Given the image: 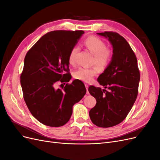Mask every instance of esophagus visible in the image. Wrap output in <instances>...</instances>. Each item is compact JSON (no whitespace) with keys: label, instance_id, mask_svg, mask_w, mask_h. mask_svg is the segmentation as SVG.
Returning a JSON list of instances; mask_svg holds the SVG:
<instances>
[{"label":"esophagus","instance_id":"obj_1","mask_svg":"<svg viewBox=\"0 0 160 160\" xmlns=\"http://www.w3.org/2000/svg\"><path fill=\"white\" fill-rule=\"evenodd\" d=\"M85 88L87 89V94H89V91H88V88H89V85L88 84H85Z\"/></svg>","mask_w":160,"mask_h":160}]
</instances>
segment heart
Listing matches in <instances>:
<instances>
[{
	"instance_id": "b5f03b06",
	"label": "heart",
	"mask_w": 160,
	"mask_h": 160,
	"mask_svg": "<svg viewBox=\"0 0 160 160\" xmlns=\"http://www.w3.org/2000/svg\"><path fill=\"white\" fill-rule=\"evenodd\" d=\"M83 44L94 55L93 64L97 67L95 66L89 68L80 67L74 72L73 76L76 79L89 83L98 74L99 71L98 66L100 69H105L109 65L112 57V52L108 49L105 42L103 40L95 36H90L85 38ZM78 51V47H74L72 48L68 57L69 64L74 65L75 63L76 56Z\"/></svg>"
}]
</instances>
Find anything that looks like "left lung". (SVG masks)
<instances>
[{"instance_id": "obj_1", "label": "left lung", "mask_w": 160, "mask_h": 160, "mask_svg": "<svg viewBox=\"0 0 160 160\" xmlns=\"http://www.w3.org/2000/svg\"><path fill=\"white\" fill-rule=\"evenodd\" d=\"M108 38L113 47L109 65L98 79L104 89L91 85L88 90L97 103L89 111L95 125L110 128L122 122L137 99L140 73L136 56L129 43L118 33H98Z\"/></svg>"}]
</instances>
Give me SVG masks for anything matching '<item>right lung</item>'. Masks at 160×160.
Listing matches in <instances>:
<instances>
[{
    "label": "right lung",
    "mask_w": 160,
    "mask_h": 160,
    "mask_svg": "<svg viewBox=\"0 0 160 160\" xmlns=\"http://www.w3.org/2000/svg\"><path fill=\"white\" fill-rule=\"evenodd\" d=\"M83 31H53L43 35L27 53L21 75V85L27 108L38 122L61 127L69 122L72 106L86 93L79 80L55 89L58 82L71 79L69 54Z\"/></svg>",
    "instance_id": "obj_1"
}]
</instances>
